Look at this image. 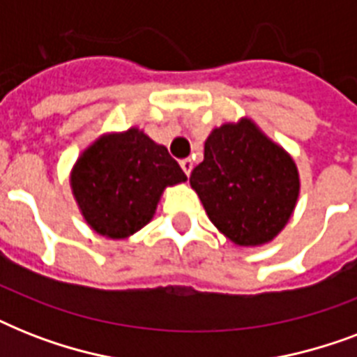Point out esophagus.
Wrapping results in <instances>:
<instances>
[{"mask_svg": "<svg viewBox=\"0 0 357 357\" xmlns=\"http://www.w3.org/2000/svg\"><path fill=\"white\" fill-rule=\"evenodd\" d=\"M181 165V168H183V172L187 174V176H190V172H192V168H195V162L190 161V159H183V161L179 162Z\"/></svg>", "mask_w": 357, "mask_h": 357, "instance_id": "obj_1", "label": "esophagus"}]
</instances>
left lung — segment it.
Segmentation results:
<instances>
[{
    "instance_id": "obj_1",
    "label": "left lung",
    "mask_w": 357,
    "mask_h": 357,
    "mask_svg": "<svg viewBox=\"0 0 357 357\" xmlns=\"http://www.w3.org/2000/svg\"><path fill=\"white\" fill-rule=\"evenodd\" d=\"M190 187L224 237L255 248L274 241L293 217L300 174L291 153L243 116L209 133Z\"/></svg>"
}]
</instances>
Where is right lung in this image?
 <instances>
[{
	"mask_svg": "<svg viewBox=\"0 0 357 357\" xmlns=\"http://www.w3.org/2000/svg\"><path fill=\"white\" fill-rule=\"evenodd\" d=\"M185 181L167 148L137 126L100 135L70 172V189L86 226L113 241L144 228L165 189Z\"/></svg>",
	"mask_w": 357,
	"mask_h": 357,
	"instance_id": "1",
	"label": "right lung"
}]
</instances>
